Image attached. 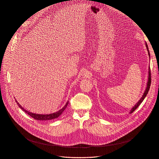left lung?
Returning a JSON list of instances; mask_svg holds the SVG:
<instances>
[{
    "instance_id": "1",
    "label": "left lung",
    "mask_w": 159,
    "mask_h": 159,
    "mask_svg": "<svg viewBox=\"0 0 159 159\" xmlns=\"http://www.w3.org/2000/svg\"><path fill=\"white\" fill-rule=\"evenodd\" d=\"M146 47H147V50H148V55H149V57H150V52H149V50H148V46H147V44H146ZM149 71H148V82H147V88H146V90H145V93H144V94H143V96L142 97V98L139 100V101L136 104V105L131 109V111H130V113H132L136 109H137L140 105V104L142 102V101H143V99H145V98L146 97V96H147V94H148V90H149V89H150V85H151V72H150V68L149 67V70H148Z\"/></svg>"
}]
</instances>
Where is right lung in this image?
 Listing matches in <instances>:
<instances>
[{
  "mask_svg": "<svg viewBox=\"0 0 159 159\" xmlns=\"http://www.w3.org/2000/svg\"><path fill=\"white\" fill-rule=\"evenodd\" d=\"M17 104H18V106L21 109L23 110L25 112H26L28 115H30V116H31L32 118H33L34 119L36 120H42V121H46V120H53V119H55L57 118H58V116H60L61 113L63 112V111L65 109V108L66 107L68 104H69V102H67L66 104L65 105V106L61 109L60 110H59L58 111L54 112V113H52V114L50 115H38V114H34V113H32L31 112H29L28 111H26V109H25L23 107H22L18 102L17 101H16Z\"/></svg>",
  "mask_w": 159,
  "mask_h": 159,
  "instance_id": "1",
  "label": "right lung"
}]
</instances>
